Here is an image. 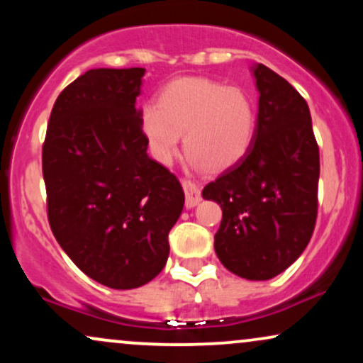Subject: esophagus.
<instances>
[{"mask_svg": "<svg viewBox=\"0 0 363 363\" xmlns=\"http://www.w3.org/2000/svg\"><path fill=\"white\" fill-rule=\"evenodd\" d=\"M182 187H184L186 194V208H194L201 201V189L193 181H187V179L182 181Z\"/></svg>", "mask_w": 363, "mask_h": 363, "instance_id": "1", "label": "esophagus"}]
</instances>
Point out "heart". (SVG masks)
Segmentation results:
<instances>
[{
  "label": "heart",
  "instance_id": "obj_1",
  "mask_svg": "<svg viewBox=\"0 0 363 363\" xmlns=\"http://www.w3.org/2000/svg\"><path fill=\"white\" fill-rule=\"evenodd\" d=\"M140 129L150 155L169 164L184 133L187 160L196 169L234 167L252 148L257 129L256 104L239 86L201 77L169 83L140 111Z\"/></svg>",
  "mask_w": 363,
  "mask_h": 363
}]
</instances>
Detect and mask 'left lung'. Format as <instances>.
I'll return each mask as SVG.
<instances>
[{
  "label": "left lung",
  "mask_w": 363,
  "mask_h": 363,
  "mask_svg": "<svg viewBox=\"0 0 363 363\" xmlns=\"http://www.w3.org/2000/svg\"><path fill=\"white\" fill-rule=\"evenodd\" d=\"M259 91L252 148L205 186L222 206L215 252L228 272L269 280L298 259L318 218L319 147L307 102L285 78L252 66Z\"/></svg>",
  "instance_id": "1"
}]
</instances>
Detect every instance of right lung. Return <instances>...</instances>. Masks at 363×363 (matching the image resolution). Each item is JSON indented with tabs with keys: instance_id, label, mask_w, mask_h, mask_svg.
Masks as SVG:
<instances>
[{
	"instance_id": "obj_1",
	"label": "right lung",
	"mask_w": 363,
	"mask_h": 363,
	"mask_svg": "<svg viewBox=\"0 0 363 363\" xmlns=\"http://www.w3.org/2000/svg\"><path fill=\"white\" fill-rule=\"evenodd\" d=\"M145 68L89 69L54 102L43 147L48 218L91 280L138 289L164 269L184 191L148 157L136 97Z\"/></svg>"
}]
</instances>
